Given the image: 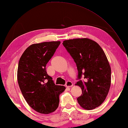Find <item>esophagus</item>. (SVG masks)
Instances as JSON below:
<instances>
[{
  "mask_svg": "<svg viewBox=\"0 0 128 128\" xmlns=\"http://www.w3.org/2000/svg\"><path fill=\"white\" fill-rule=\"evenodd\" d=\"M73 86V84L71 82L68 81L66 82V87H71V86Z\"/></svg>",
  "mask_w": 128,
  "mask_h": 128,
  "instance_id": "esophagus-1",
  "label": "esophagus"
}]
</instances>
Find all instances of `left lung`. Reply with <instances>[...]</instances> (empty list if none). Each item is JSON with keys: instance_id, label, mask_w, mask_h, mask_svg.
Wrapping results in <instances>:
<instances>
[{"instance_id": "1", "label": "left lung", "mask_w": 128, "mask_h": 128, "mask_svg": "<svg viewBox=\"0 0 128 128\" xmlns=\"http://www.w3.org/2000/svg\"><path fill=\"white\" fill-rule=\"evenodd\" d=\"M63 45L76 64L78 79L76 85L82 88L77 98L82 108L90 110L100 106L108 94L111 70L104 51L97 42L88 38L66 40Z\"/></svg>"}]
</instances>
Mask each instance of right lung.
I'll return each mask as SVG.
<instances>
[{"label":"right lung","instance_id":"right-lung-1","mask_svg":"<svg viewBox=\"0 0 128 128\" xmlns=\"http://www.w3.org/2000/svg\"><path fill=\"white\" fill-rule=\"evenodd\" d=\"M60 42L33 44L20 58L17 80L26 101L38 112L48 114L58 108L59 96L65 90L56 86L46 71V64L55 53Z\"/></svg>","mask_w":128,"mask_h":128}]
</instances>
